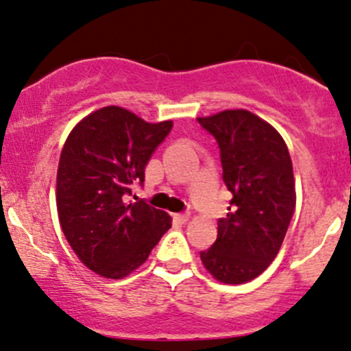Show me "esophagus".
Listing matches in <instances>:
<instances>
[{"instance_id": "esophagus-1", "label": "esophagus", "mask_w": 351, "mask_h": 351, "mask_svg": "<svg viewBox=\"0 0 351 351\" xmlns=\"http://www.w3.org/2000/svg\"><path fill=\"white\" fill-rule=\"evenodd\" d=\"M173 218H175V221H178V223H186L188 219H190V213H176V215H173Z\"/></svg>"}]
</instances>
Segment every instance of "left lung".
<instances>
[{
  "instance_id": "left-lung-1",
  "label": "left lung",
  "mask_w": 351,
  "mask_h": 351,
  "mask_svg": "<svg viewBox=\"0 0 351 351\" xmlns=\"http://www.w3.org/2000/svg\"><path fill=\"white\" fill-rule=\"evenodd\" d=\"M217 140L228 186V213L218 219L213 246L199 252L218 282H252L269 267L293 217L296 191L288 146L268 121L248 110L196 118Z\"/></svg>"
}]
</instances>
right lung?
<instances>
[{"mask_svg": "<svg viewBox=\"0 0 351 351\" xmlns=\"http://www.w3.org/2000/svg\"><path fill=\"white\" fill-rule=\"evenodd\" d=\"M173 121L148 123L121 106L84 117L68 134L56 175L61 230L80 261L103 278L121 280L140 268L171 217L145 199L125 202L133 183L171 132Z\"/></svg>", "mask_w": 351, "mask_h": 351, "instance_id": "right-lung-1", "label": "right lung"}]
</instances>
